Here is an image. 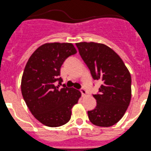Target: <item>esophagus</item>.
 <instances>
[{"instance_id":"1","label":"esophagus","mask_w":151,"mask_h":151,"mask_svg":"<svg viewBox=\"0 0 151 151\" xmlns=\"http://www.w3.org/2000/svg\"><path fill=\"white\" fill-rule=\"evenodd\" d=\"M80 91H81V94H82L83 96H84L87 95V91H86V90L84 88V87H82V88L80 89Z\"/></svg>"}]
</instances>
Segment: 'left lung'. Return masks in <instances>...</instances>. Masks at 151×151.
Masks as SVG:
<instances>
[{"label": "left lung", "mask_w": 151, "mask_h": 151, "mask_svg": "<svg viewBox=\"0 0 151 151\" xmlns=\"http://www.w3.org/2000/svg\"><path fill=\"white\" fill-rule=\"evenodd\" d=\"M80 55L93 79L101 82L99 93L93 95L97 105L87 112L91 123L110 127L121 119L131 99V76L124 63L107 45L95 42L76 43Z\"/></svg>", "instance_id": "1"}]
</instances>
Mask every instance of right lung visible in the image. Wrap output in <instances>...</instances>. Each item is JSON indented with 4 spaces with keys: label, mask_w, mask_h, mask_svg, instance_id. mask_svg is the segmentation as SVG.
Masks as SVG:
<instances>
[{
    "label": "right lung",
    "mask_w": 151,
    "mask_h": 151,
    "mask_svg": "<svg viewBox=\"0 0 151 151\" xmlns=\"http://www.w3.org/2000/svg\"><path fill=\"white\" fill-rule=\"evenodd\" d=\"M76 52L71 43H47L32 54L26 64L21 78L23 98L32 114L44 125L55 127L68 122L72 108L81 97V92L73 87H59L61 65Z\"/></svg>",
    "instance_id": "add662e5"
}]
</instances>
